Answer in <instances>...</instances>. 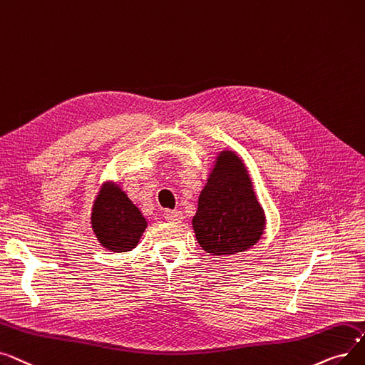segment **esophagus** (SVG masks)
Masks as SVG:
<instances>
[{
    "label": "esophagus",
    "mask_w": 365,
    "mask_h": 365,
    "mask_svg": "<svg viewBox=\"0 0 365 365\" xmlns=\"http://www.w3.org/2000/svg\"><path fill=\"white\" fill-rule=\"evenodd\" d=\"M184 218L181 211H166L165 212V220L169 222H181V220Z\"/></svg>",
    "instance_id": "esophagus-1"
}]
</instances>
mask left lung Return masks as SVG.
Here are the masks:
<instances>
[{"mask_svg": "<svg viewBox=\"0 0 365 365\" xmlns=\"http://www.w3.org/2000/svg\"><path fill=\"white\" fill-rule=\"evenodd\" d=\"M192 222L199 245L211 255L245 252L262 239L266 214L245 163L235 151L218 153Z\"/></svg>", "mask_w": 365, "mask_h": 365, "instance_id": "left-lung-1", "label": "left lung"}]
</instances>
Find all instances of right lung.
I'll list each match as a JSON object with an SVG mask.
<instances>
[{"label": "right lung", "mask_w": 365, "mask_h": 365, "mask_svg": "<svg viewBox=\"0 0 365 365\" xmlns=\"http://www.w3.org/2000/svg\"><path fill=\"white\" fill-rule=\"evenodd\" d=\"M92 230L99 245L110 252H128L147 229V220L118 184L103 182L93 200Z\"/></svg>", "instance_id": "right-lung-1"}]
</instances>
